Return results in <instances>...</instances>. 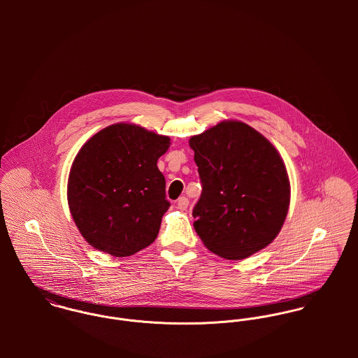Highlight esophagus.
<instances>
[{
  "mask_svg": "<svg viewBox=\"0 0 358 358\" xmlns=\"http://www.w3.org/2000/svg\"><path fill=\"white\" fill-rule=\"evenodd\" d=\"M178 208L180 209V210H186L187 209V206H189V199H186V197H180L179 200H178Z\"/></svg>",
  "mask_w": 358,
  "mask_h": 358,
  "instance_id": "obj_1",
  "label": "esophagus"
}]
</instances>
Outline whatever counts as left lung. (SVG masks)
Instances as JSON below:
<instances>
[{
	"mask_svg": "<svg viewBox=\"0 0 358 358\" xmlns=\"http://www.w3.org/2000/svg\"><path fill=\"white\" fill-rule=\"evenodd\" d=\"M203 185L194 229L216 255L240 260L280 233L291 201L285 164L275 148L241 121H222L189 141Z\"/></svg>",
	"mask_w": 358,
	"mask_h": 358,
	"instance_id": "1",
	"label": "left lung"
}]
</instances>
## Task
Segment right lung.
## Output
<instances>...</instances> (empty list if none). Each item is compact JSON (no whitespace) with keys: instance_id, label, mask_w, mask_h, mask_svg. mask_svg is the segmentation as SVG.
<instances>
[{"instance_id":"obj_1","label":"right lung","mask_w":358,"mask_h":358,"mask_svg":"<svg viewBox=\"0 0 358 358\" xmlns=\"http://www.w3.org/2000/svg\"><path fill=\"white\" fill-rule=\"evenodd\" d=\"M171 142L135 124H113L76 155L67 201L81 236L117 257L149 247L169 208L165 178L157 166Z\"/></svg>"}]
</instances>
